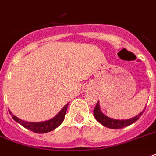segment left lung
<instances>
[{
  "mask_svg": "<svg viewBox=\"0 0 156 156\" xmlns=\"http://www.w3.org/2000/svg\"><path fill=\"white\" fill-rule=\"evenodd\" d=\"M146 108H144V110ZM144 110L134 118L127 119V120H117V119L108 118V117H107L105 114L102 113L100 108H99V103L98 101L95 108H94V118H96V120L99 122V123H101L103 126L108 127V128H112V129H120V128L127 127V126H129L131 124L134 123L135 122L137 121L140 116L142 115Z\"/></svg>",
  "mask_w": 156,
  "mask_h": 156,
  "instance_id": "1",
  "label": "left lung"
}]
</instances>
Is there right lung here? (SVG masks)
I'll use <instances>...</instances> for the list:
<instances>
[{"mask_svg": "<svg viewBox=\"0 0 156 156\" xmlns=\"http://www.w3.org/2000/svg\"><path fill=\"white\" fill-rule=\"evenodd\" d=\"M67 106H68V104L66 105L62 108V109L59 112V113H57V115L55 116L54 118H52L48 121L40 122H29L23 121V120L17 118L16 116L13 115L10 111H9V112H10V115L12 116L13 119L15 121L17 122L18 123L22 125L23 127L27 128V129H29V131H32L35 133H46V132H49L52 130L56 129L57 127H59L62 124V122L64 120V118H65Z\"/></svg>", "mask_w": 156, "mask_h": 156, "instance_id": "obj_1", "label": "right lung"}]
</instances>
